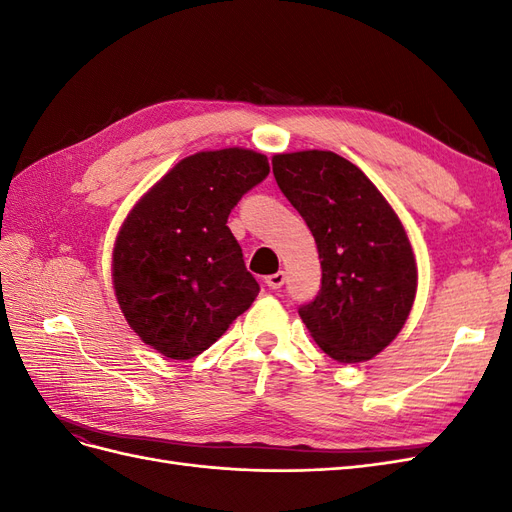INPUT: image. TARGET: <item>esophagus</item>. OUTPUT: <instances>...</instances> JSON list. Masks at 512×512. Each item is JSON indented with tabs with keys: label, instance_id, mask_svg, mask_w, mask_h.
<instances>
[{
	"label": "esophagus",
	"instance_id": "34e87169",
	"mask_svg": "<svg viewBox=\"0 0 512 512\" xmlns=\"http://www.w3.org/2000/svg\"><path fill=\"white\" fill-rule=\"evenodd\" d=\"M265 282H267V286H269L271 290H280V288L284 286V282H286V273H284V271H277V273L269 275Z\"/></svg>",
	"mask_w": 512,
	"mask_h": 512
}]
</instances>
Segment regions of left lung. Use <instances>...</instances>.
<instances>
[{
	"label": "left lung",
	"mask_w": 512,
	"mask_h": 512,
	"mask_svg": "<svg viewBox=\"0 0 512 512\" xmlns=\"http://www.w3.org/2000/svg\"><path fill=\"white\" fill-rule=\"evenodd\" d=\"M271 162L318 245L322 286L299 307L301 320L337 363L374 359L404 329L416 297L404 224L363 170L333 151L277 153Z\"/></svg>",
	"instance_id": "obj_1"
}]
</instances>
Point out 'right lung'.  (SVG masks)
I'll use <instances>...</instances> for the list:
<instances>
[{
  "label": "right lung",
  "mask_w": 512,
  "mask_h": 512,
  "mask_svg": "<svg viewBox=\"0 0 512 512\" xmlns=\"http://www.w3.org/2000/svg\"><path fill=\"white\" fill-rule=\"evenodd\" d=\"M267 175V156L252 149L198 151L123 220L113 247L115 297L130 329L168 359L205 352L258 297L226 222Z\"/></svg>",
  "instance_id": "obj_1"
}]
</instances>
